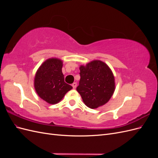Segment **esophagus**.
Masks as SVG:
<instances>
[{
    "label": "esophagus",
    "mask_w": 158,
    "mask_h": 158,
    "mask_svg": "<svg viewBox=\"0 0 158 158\" xmlns=\"http://www.w3.org/2000/svg\"><path fill=\"white\" fill-rule=\"evenodd\" d=\"M76 85H77V84H76V82H74L73 84H72V86H73V88L74 89H75L76 88Z\"/></svg>",
    "instance_id": "esophagus-1"
}]
</instances>
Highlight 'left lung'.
<instances>
[{
    "label": "left lung",
    "instance_id": "8db88e82",
    "mask_svg": "<svg viewBox=\"0 0 158 158\" xmlns=\"http://www.w3.org/2000/svg\"><path fill=\"white\" fill-rule=\"evenodd\" d=\"M80 80L76 90L91 109L102 106L111 99L115 89L111 70L103 62L95 60L80 66Z\"/></svg>",
    "mask_w": 158,
    "mask_h": 158
}]
</instances>
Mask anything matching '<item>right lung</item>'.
<instances>
[{
  "mask_svg": "<svg viewBox=\"0 0 158 158\" xmlns=\"http://www.w3.org/2000/svg\"><path fill=\"white\" fill-rule=\"evenodd\" d=\"M63 61L51 58L46 60L36 72L34 87L37 95L49 104H56L73 89L64 82L62 73Z\"/></svg>",
  "mask_w": 158,
  "mask_h": 158,
  "instance_id": "obj_1",
  "label": "right lung"
}]
</instances>
